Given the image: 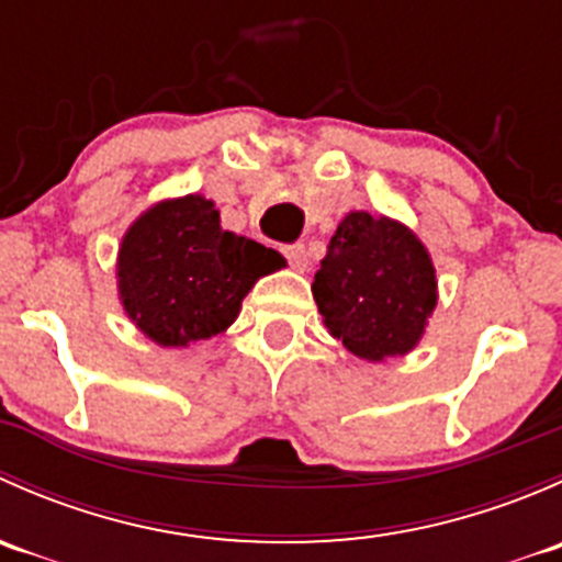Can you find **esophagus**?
I'll return each mask as SVG.
<instances>
[{
	"label": "esophagus",
	"mask_w": 562,
	"mask_h": 562,
	"mask_svg": "<svg viewBox=\"0 0 562 562\" xmlns=\"http://www.w3.org/2000/svg\"><path fill=\"white\" fill-rule=\"evenodd\" d=\"M282 252H285V258L291 260L293 269L307 271V249H304V245H288L282 247Z\"/></svg>",
	"instance_id": "1"
}]
</instances>
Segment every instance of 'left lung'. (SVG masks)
I'll return each mask as SVG.
<instances>
[{
  "label": "left lung",
  "mask_w": 562,
  "mask_h": 562,
  "mask_svg": "<svg viewBox=\"0 0 562 562\" xmlns=\"http://www.w3.org/2000/svg\"><path fill=\"white\" fill-rule=\"evenodd\" d=\"M313 296L323 326L353 356L372 364L405 356L438 307L432 255L400 220L348 212L328 241Z\"/></svg>",
  "instance_id": "1"
}]
</instances>
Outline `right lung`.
Returning a JSON list of instances; mask_svg holds the SVG:
<instances>
[{
  "mask_svg": "<svg viewBox=\"0 0 562 562\" xmlns=\"http://www.w3.org/2000/svg\"><path fill=\"white\" fill-rule=\"evenodd\" d=\"M282 266L277 249L225 231L209 198H162L124 231L119 302L155 345L190 348L223 334L255 282Z\"/></svg>",
  "mask_w": 562,
  "mask_h": 562,
  "instance_id": "right-lung-1",
  "label": "right lung"
}]
</instances>
